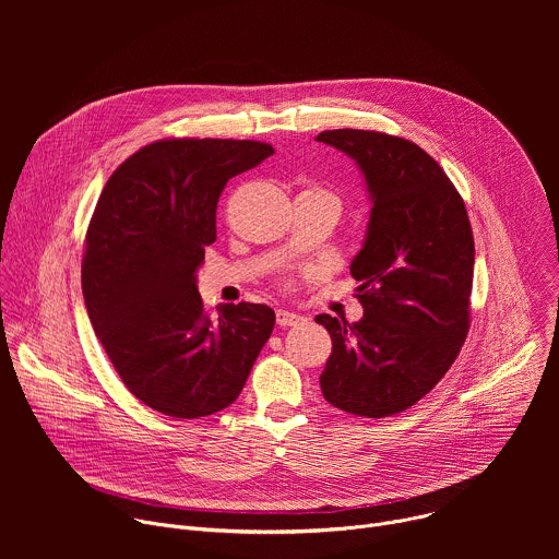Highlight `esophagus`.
<instances>
[{
  "label": "esophagus",
  "instance_id": "esophagus-1",
  "mask_svg": "<svg viewBox=\"0 0 559 559\" xmlns=\"http://www.w3.org/2000/svg\"><path fill=\"white\" fill-rule=\"evenodd\" d=\"M305 321V316L296 313V311H289V309H276V323L281 328H294V325H300Z\"/></svg>",
  "mask_w": 559,
  "mask_h": 559
}]
</instances>
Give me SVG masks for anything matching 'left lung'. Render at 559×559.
Instances as JSON below:
<instances>
[{
	"label": "left lung",
	"mask_w": 559,
	"mask_h": 559,
	"mask_svg": "<svg viewBox=\"0 0 559 559\" xmlns=\"http://www.w3.org/2000/svg\"><path fill=\"white\" fill-rule=\"evenodd\" d=\"M316 141L354 158L371 201L349 270L358 323L318 313L332 336L325 401L365 418L401 414L449 371L468 332L473 231L438 162L416 143L371 130H325Z\"/></svg>",
	"instance_id": "8db88e82"
}]
</instances>
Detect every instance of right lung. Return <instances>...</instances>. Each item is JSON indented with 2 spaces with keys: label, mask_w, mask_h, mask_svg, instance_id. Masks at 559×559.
Segmentation results:
<instances>
[{
  "label": "right lung",
  "mask_w": 559,
  "mask_h": 559,
  "mask_svg": "<svg viewBox=\"0 0 559 559\" xmlns=\"http://www.w3.org/2000/svg\"><path fill=\"white\" fill-rule=\"evenodd\" d=\"M272 154L261 141H154L97 201L82 263L88 318L123 384L154 412L192 420L229 407L274 330L267 305L229 302L212 318L197 287L225 183Z\"/></svg>",
  "instance_id": "add662e5"
}]
</instances>
